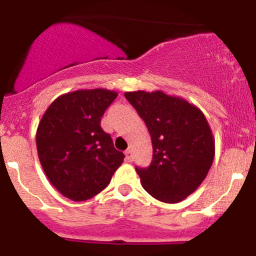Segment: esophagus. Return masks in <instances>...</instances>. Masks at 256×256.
I'll use <instances>...</instances> for the list:
<instances>
[{
    "instance_id": "34e87169",
    "label": "esophagus",
    "mask_w": 256,
    "mask_h": 256,
    "mask_svg": "<svg viewBox=\"0 0 256 256\" xmlns=\"http://www.w3.org/2000/svg\"><path fill=\"white\" fill-rule=\"evenodd\" d=\"M126 158H127L128 162H133V152L130 149H127L126 150Z\"/></svg>"
}]
</instances>
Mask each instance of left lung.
Here are the masks:
<instances>
[{"label":"left lung","mask_w":256,"mask_h":256,"mask_svg":"<svg viewBox=\"0 0 256 256\" xmlns=\"http://www.w3.org/2000/svg\"><path fill=\"white\" fill-rule=\"evenodd\" d=\"M146 123L153 144L148 168H136L143 188L164 203H178L196 190L213 164L215 140L196 106L163 90L126 92Z\"/></svg>","instance_id":"1"}]
</instances>
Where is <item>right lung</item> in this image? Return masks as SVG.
I'll return each instance as SVG.
<instances>
[{"instance_id":"1","label":"right lung","mask_w":256,"mask_h":256,"mask_svg":"<svg viewBox=\"0 0 256 256\" xmlns=\"http://www.w3.org/2000/svg\"><path fill=\"white\" fill-rule=\"evenodd\" d=\"M117 96L104 88L64 93L40 120L36 146L41 166L52 186L70 200L97 196L122 166L124 154L100 127V118Z\"/></svg>"}]
</instances>
